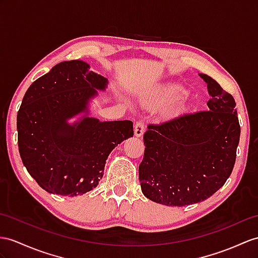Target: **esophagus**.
<instances>
[{
  "instance_id": "esophagus-1",
  "label": "esophagus",
  "mask_w": 258,
  "mask_h": 258,
  "mask_svg": "<svg viewBox=\"0 0 258 258\" xmlns=\"http://www.w3.org/2000/svg\"><path fill=\"white\" fill-rule=\"evenodd\" d=\"M144 133V123L142 121H138L135 124V136L137 138H140Z\"/></svg>"
}]
</instances>
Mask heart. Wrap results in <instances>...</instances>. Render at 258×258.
<instances>
[{
  "label": "heart",
  "mask_w": 258,
  "mask_h": 258,
  "mask_svg": "<svg viewBox=\"0 0 258 258\" xmlns=\"http://www.w3.org/2000/svg\"><path fill=\"white\" fill-rule=\"evenodd\" d=\"M187 95V90L184 86L179 84L168 83L165 85L160 86L158 90H155L154 93L151 94L147 97V100L153 104H173L179 102Z\"/></svg>",
  "instance_id": "heart-1"
}]
</instances>
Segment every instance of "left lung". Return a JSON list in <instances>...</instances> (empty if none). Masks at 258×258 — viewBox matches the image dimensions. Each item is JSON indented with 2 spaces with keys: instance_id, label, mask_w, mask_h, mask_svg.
<instances>
[{
  "instance_id": "obj_1",
  "label": "left lung",
  "mask_w": 258,
  "mask_h": 258,
  "mask_svg": "<svg viewBox=\"0 0 258 258\" xmlns=\"http://www.w3.org/2000/svg\"><path fill=\"white\" fill-rule=\"evenodd\" d=\"M210 95L209 110L187 112L148 125L139 165L144 196L183 207L208 199L233 169L240 141L235 100L217 82L200 73Z\"/></svg>"
}]
</instances>
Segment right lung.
<instances>
[{
	"mask_svg": "<svg viewBox=\"0 0 258 258\" xmlns=\"http://www.w3.org/2000/svg\"><path fill=\"white\" fill-rule=\"evenodd\" d=\"M107 84L89 63L71 60L54 66L25 93L17 112L18 150L30 176L46 191L74 197L92 190L109 153L134 136L133 121L90 117V102Z\"/></svg>",
	"mask_w": 258,
	"mask_h": 258,
	"instance_id": "add662e5",
	"label": "right lung"
}]
</instances>
